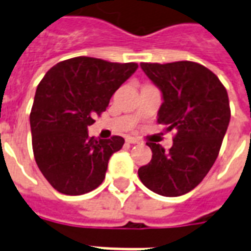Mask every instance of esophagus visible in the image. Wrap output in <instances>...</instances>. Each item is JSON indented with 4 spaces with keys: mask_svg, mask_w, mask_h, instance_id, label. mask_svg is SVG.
<instances>
[{
    "mask_svg": "<svg viewBox=\"0 0 251 251\" xmlns=\"http://www.w3.org/2000/svg\"><path fill=\"white\" fill-rule=\"evenodd\" d=\"M126 142H127V143H130V145H137V143H139V139H138V138H134V137H127L126 138Z\"/></svg>",
    "mask_w": 251,
    "mask_h": 251,
    "instance_id": "esophagus-1",
    "label": "esophagus"
}]
</instances>
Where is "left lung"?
<instances>
[{
    "label": "left lung",
    "instance_id": "1",
    "mask_svg": "<svg viewBox=\"0 0 251 251\" xmlns=\"http://www.w3.org/2000/svg\"><path fill=\"white\" fill-rule=\"evenodd\" d=\"M141 68L163 94L157 122L176 135L167 152L147 143L152 159L138 176L153 193L179 197L202 182L218 157L230 120L228 94L218 76L197 62H142Z\"/></svg>",
    "mask_w": 251,
    "mask_h": 251
}]
</instances>
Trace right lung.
Listing matches in <instances>:
<instances>
[{"instance_id":"add662e5","label":"right lung","mask_w":251,"mask_h":251,"mask_svg":"<svg viewBox=\"0 0 251 251\" xmlns=\"http://www.w3.org/2000/svg\"><path fill=\"white\" fill-rule=\"evenodd\" d=\"M137 69L135 62L80 56L58 62L41 79L29 114L32 150L37 167L57 191L86 194L104 181L109 157L125 139L88 137L87 127Z\"/></svg>"}]
</instances>
